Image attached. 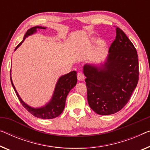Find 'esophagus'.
I'll list each match as a JSON object with an SVG mask.
<instances>
[{"mask_svg":"<svg viewBox=\"0 0 150 150\" xmlns=\"http://www.w3.org/2000/svg\"><path fill=\"white\" fill-rule=\"evenodd\" d=\"M77 79L79 81H83L85 79V76L83 75V73H82L81 72H79L77 73Z\"/></svg>","mask_w":150,"mask_h":150,"instance_id":"obj_1","label":"esophagus"}]
</instances>
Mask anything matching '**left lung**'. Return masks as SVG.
I'll list each match as a JSON object with an SVG mask.
<instances>
[{
  "mask_svg": "<svg viewBox=\"0 0 150 150\" xmlns=\"http://www.w3.org/2000/svg\"><path fill=\"white\" fill-rule=\"evenodd\" d=\"M117 35L100 67L85 64L83 73L90 108L100 115L115 114L127 104L139 80L137 50L123 31Z\"/></svg>",
  "mask_w": 150,
  "mask_h": 150,
  "instance_id": "obj_1",
  "label": "left lung"
}]
</instances>
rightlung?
Returning a JSON list of instances; mask_svg holds the SVG:
<instances>
[{"label":"right lung","instance_id":"obj_1","mask_svg":"<svg viewBox=\"0 0 150 150\" xmlns=\"http://www.w3.org/2000/svg\"><path fill=\"white\" fill-rule=\"evenodd\" d=\"M44 29H46V28L41 26H35L29 29L25 33V35H24L23 41L18 44L17 46L15 48V50L23 43L24 40L28 35L33 34V33L36 32L37 30H44ZM77 72L75 71H71V72L67 73V74L61 76L57 83L54 91L52 98L50 100V101L46 106L41 107V108H34L28 106V104H25L21 100V98H20L19 94H18L17 90L15 89L11 77V84H12L13 87V89H15V93H16L21 104L23 105V106L29 112H30L34 117L40 118H43V119H51V118L59 117L61 115L64 110V106H65L67 96L68 93L71 89L75 86L76 83H77Z\"/></svg>","mask_w":150,"mask_h":150}]
</instances>
